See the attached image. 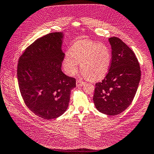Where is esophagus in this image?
<instances>
[{
	"instance_id": "obj_1",
	"label": "esophagus",
	"mask_w": 154,
	"mask_h": 154,
	"mask_svg": "<svg viewBox=\"0 0 154 154\" xmlns=\"http://www.w3.org/2000/svg\"><path fill=\"white\" fill-rule=\"evenodd\" d=\"M85 83V82H83V81H82L81 80H77V82H76V85L77 87H81L82 85H83V84Z\"/></svg>"
}]
</instances>
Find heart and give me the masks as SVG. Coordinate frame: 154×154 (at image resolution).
Returning a JSON list of instances; mask_svg holds the SVG:
<instances>
[{"instance_id":"b5f03b06","label":"heart","mask_w":154,"mask_h":154,"mask_svg":"<svg viewBox=\"0 0 154 154\" xmlns=\"http://www.w3.org/2000/svg\"><path fill=\"white\" fill-rule=\"evenodd\" d=\"M111 63L109 48L104 44L82 40L75 42L64 57L63 65L69 75H73L78 70V65L85 76L97 81L105 77Z\"/></svg>"}]
</instances>
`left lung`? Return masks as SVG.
<instances>
[{
  "mask_svg": "<svg viewBox=\"0 0 154 154\" xmlns=\"http://www.w3.org/2000/svg\"><path fill=\"white\" fill-rule=\"evenodd\" d=\"M109 41L112 48L109 70L95 84L93 101L97 109L110 116L117 115L132 103L141 78L140 64L134 51L117 37Z\"/></svg>",
  "mask_w": 154,
  "mask_h": 154,
  "instance_id": "1",
  "label": "left lung"
}]
</instances>
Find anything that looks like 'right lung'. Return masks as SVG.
<instances>
[{
    "mask_svg": "<svg viewBox=\"0 0 154 154\" xmlns=\"http://www.w3.org/2000/svg\"><path fill=\"white\" fill-rule=\"evenodd\" d=\"M63 34L50 33L37 39L19 58L18 86L27 107L45 120L56 119L67 110L75 78L61 71L65 54Z\"/></svg>",
    "mask_w": 154,
    "mask_h": 154,
    "instance_id": "add662e5",
    "label": "right lung"
}]
</instances>
